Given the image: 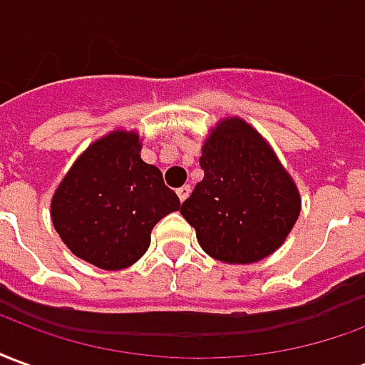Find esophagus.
<instances>
[{
	"label": "esophagus",
	"mask_w": 365,
	"mask_h": 365,
	"mask_svg": "<svg viewBox=\"0 0 365 365\" xmlns=\"http://www.w3.org/2000/svg\"><path fill=\"white\" fill-rule=\"evenodd\" d=\"M191 193V185H182V187H178V197H180V201H185V199L190 197Z\"/></svg>",
	"instance_id": "34e87169"
}]
</instances>
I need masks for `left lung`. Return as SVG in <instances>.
I'll return each mask as SVG.
<instances>
[{"mask_svg": "<svg viewBox=\"0 0 365 365\" xmlns=\"http://www.w3.org/2000/svg\"><path fill=\"white\" fill-rule=\"evenodd\" d=\"M203 180L180 213L199 246L225 264L268 258L295 227L301 195L264 136L240 117H225L201 146Z\"/></svg>", "mask_w": 365, "mask_h": 365, "instance_id": "obj_1", "label": "left lung"}]
</instances>
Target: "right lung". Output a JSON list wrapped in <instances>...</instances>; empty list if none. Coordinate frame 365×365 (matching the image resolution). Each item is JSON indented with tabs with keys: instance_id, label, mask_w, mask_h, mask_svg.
<instances>
[{
	"instance_id": "right-lung-1",
	"label": "right lung",
	"mask_w": 365,
	"mask_h": 365,
	"mask_svg": "<svg viewBox=\"0 0 365 365\" xmlns=\"http://www.w3.org/2000/svg\"><path fill=\"white\" fill-rule=\"evenodd\" d=\"M140 150L136 130L115 128L76 158L52 195L58 237L96 268L133 266L148 250L154 225L180 209V197Z\"/></svg>"
}]
</instances>
